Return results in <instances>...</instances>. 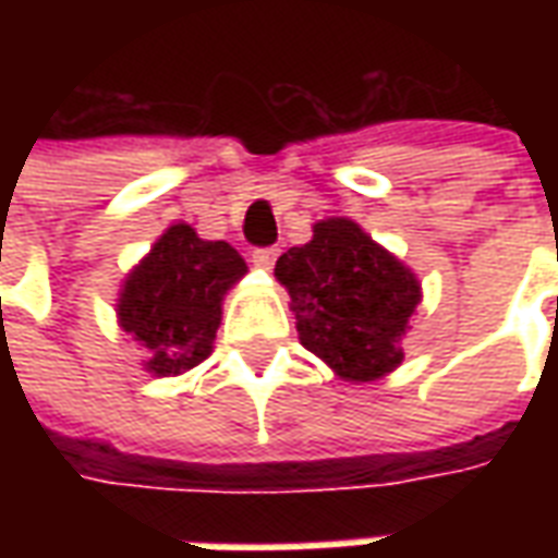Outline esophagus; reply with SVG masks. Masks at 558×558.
I'll list each match as a JSON object with an SVG mask.
<instances>
[{"label":"esophagus","instance_id":"1","mask_svg":"<svg viewBox=\"0 0 558 558\" xmlns=\"http://www.w3.org/2000/svg\"><path fill=\"white\" fill-rule=\"evenodd\" d=\"M251 259H254V266L271 268L275 266V259H278V247H254V251H251Z\"/></svg>","mask_w":558,"mask_h":558}]
</instances>
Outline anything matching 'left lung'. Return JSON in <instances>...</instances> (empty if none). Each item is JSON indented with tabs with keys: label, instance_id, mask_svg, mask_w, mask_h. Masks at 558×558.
I'll use <instances>...</instances> for the list:
<instances>
[{
	"label": "left lung",
	"instance_id": "left-lung-1",
	"mask_svg": "<svg viewBox=\"0 0 558 558\" xmlns=\"http://www.w3.org/2000/svg\"><path fill=\"white\" fill-rule=\"evenodd\" d=\"M275 275L290 290L302 343L340 379L374 383L398 367V340L418 307L421 287L359 223H316L314 239L280 256Z\"/></svg>",
	"mask_w": 558,
	"mask_h": 558
}]
</instances>
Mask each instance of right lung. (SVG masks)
<instances>
[{
  "label": "right lung",
  "mask_w": 558,
  "mask_h": 558,
  "mask_svg": "<svg viewBox=\"0 0 558 558\" xmlns=\"http://www.w3.org/2000/svg\"><path fill=\"white\" fill-rule=\"evenodd\" d=\"M247 266L227 242H203L187 223L160 235L125 280L119 323L148 350L146 367L179 376L208 359L220 326V299Z\"/></svg>",
  "instance_id": "add662e5"
}]
</instances>
